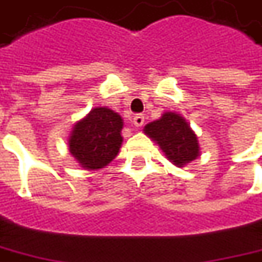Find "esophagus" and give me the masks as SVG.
<instances>
[{"instance_id": "1", "label": "esophagus", "mask_w": 262, "mask_h": 262, "mask_svg": "<svg viewBox=\"0 0 262 262\" xmlns=\"http://www.w3.org/2000/svg\"><path fill=\"white\" fill-rule=\"evenodd\" d=\"M133 122H134L135 127H143V125H144V115H143V114H137V115L134 117V121H133Z\"/></svg>"}]
</instances>
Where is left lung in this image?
<instances>
[{
  "label": "left lung",
  "mask_w": 262,
  "mask_h": 262,
  "mask_svg": "<svg viewBox=\"0 0 262 262\" xmlns=\"http://www.w3.org/2000/svg\"><path fill=\"white\" fill-rule=\"evenodd\" d=\"M144 133L159 144L177 167H183L199 156L198 137L186 119L176 112H164L161 118L147 124Z\"/></svg>",
  "instance_id": "1"
}]
</instances>
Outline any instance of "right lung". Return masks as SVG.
Here are the masks:
<instances>
[{
	"mask_svg": "<svg viewBox=\"0 0 262 262\" xmlns=\"http://www.w3.org/2000/svg\"><path fill=\"white\" fill-rule=\"evenodd\" d=\"M122 118L110 108H94L78 121L69 137V151L88 170L108 166L119 152Z\"/></svg>",
	"mask_w": 262,
	"mask_h": 262,
	"instance_id": "obj_1",
	"label": "right lung"
}]
</instances>
